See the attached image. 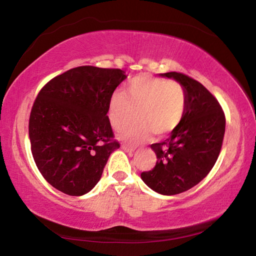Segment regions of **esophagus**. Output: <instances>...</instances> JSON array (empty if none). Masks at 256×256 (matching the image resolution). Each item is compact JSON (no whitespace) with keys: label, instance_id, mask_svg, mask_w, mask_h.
I'll use <instances>...</instances> for the list:
<instances>
[{"label":"esophagus","instance_id":"34e87169","mask_svg":"<svg viewBox=\"0 0 256 256\" xmlns=\"http://www.w3.org/2000/svg\"><path fill=\"white\" fill-rule=\"evenodd\" d=\"M122 150H124L125 152H134V150H136V147H132V146H128V144H122Z\"/></svg>","mask_w":256,"mask_h":256}]
</instances>
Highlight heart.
Masks as SVG:
<instances>
[{"label":"heart","instance_id":"1","mask_svg":"<svg viewBox=\"0 0 256 256\" xmlns=\"http://www.w3.org/2000/svg\"><path fill=\"white\" fill-rule=\"evenodd\" d=\"M186 106V93L180 84L141 74L128 82L126 90H116L108 106V117L112 128L120 131L139 115L120 138L128 142L144 141L154 133L169 134L178 126Z\"/></svg>","mask_w":256,"mask_h":256}]
</instances>
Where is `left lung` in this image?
<instances>
[{"label": "left lung", "mask_w": 256, "mask_h": 256, "mask_svg": "<svg viewBox=\"0 0 256 256\" xmlns=\"http://www.w3.org/2000/svg\"><path fill=\"white\" fill-rule=\"evenodd\" d=\"M186 93L184 116L169 138L150 144L155 166L141 179L163 196L185 192L204 179L215 166L226 133V115L216 98L206 87L180 72H166Z\"/></svg>", "instance_id": "left-lung-1"}]
</instances>
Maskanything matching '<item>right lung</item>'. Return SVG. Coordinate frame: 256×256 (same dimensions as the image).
Wrapping results in <instances>:
<instances>
[{"instance_id":"right-lung-1","label":"right lung","mask_w":256,"mask_h":256,"mask_svg":"<svg viewBox=\"0 0 256 256\" xmlns=\"http://www.w3.org/2000/svg\"><path fill=\"white\" fill-rule=\"evenodd\" d=\"M125 78L120 68L78 66L39 92L28 122L30 150L52 188L80 196L100 180L110 154L120 148L106 112Z\"/></svg>"}]
</instances>
